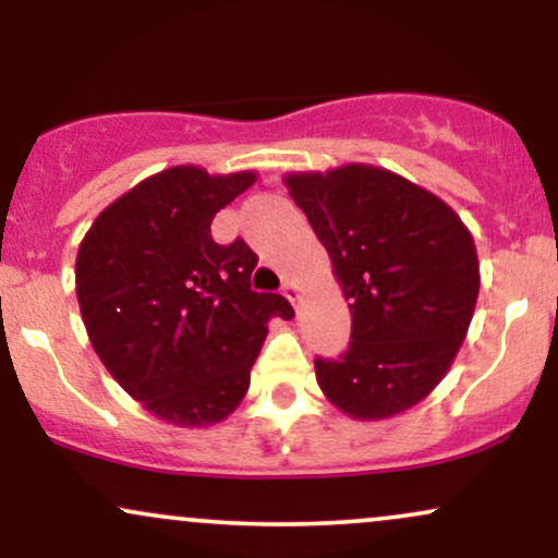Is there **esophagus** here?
Masks as SVG:
<instances>
[{
  "label": "esophagus",
  "mask_w": 558,
  "mask_h": 558,
  "mask_svg": "<svg viewBox=\"0 0 558 558\" xmlns=\"http://www.w3.org/2000/svg\"><path fill=\"white\" fill-rule=\"evenodd\" d=\"M283 296L291 301L293 306L299 310V301H301V288L293 283V280H283Z\"/></svg>",
  "instance_id": "1"
}]
</instances>
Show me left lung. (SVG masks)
<instances>
[{
  "label": "left lung",
  "mask_w": 558,
  "mask_h": 558,
  "mask_svg": "<svg viewBox=\"0 0 558 558\" xmlns=\"http://www.w3.org/2000/svg\"><path fill=\"white\" fill-rule=\"evenodd\" d=\"M283 183L351 312L349 349L315 360L319 388L354 420L407 412L444 380L475 315L472 233L444 198L373 165L288 172Z\"/></svg>",
  "instance_id": "1"
}]
</instances>
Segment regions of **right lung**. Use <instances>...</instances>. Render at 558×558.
Returning a JSON list of instances; mask_svg holds the SVG:
<instances>
[{
  "label": "right lung",
  "mask_w": 558,
  "mask_h": 558,
  "mask_svg": "<svg viewBox=\"0 0 558 558\" xmlns=\"http://www.w3.org/2000/svg\"><path fill=\"white\" fill-rule=\"evenodd\" d=\"M257 172L178 165L114 198L83 235L75 293L96 356L133 399L178 427L217 425L243 401L280 293L252 291L257 254L220 246L215 215Z\"/></svg>",
  "instance_id": "add662e5"
}]
</instances>
